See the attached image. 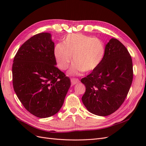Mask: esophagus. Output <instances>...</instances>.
Listing matches in <instances>:
<instances>
[{
	"label": "esophagus",
	"instance_id": "1",
	"mask_svg": "<svg viewBox=\"0 0 146 146\" xmlns=\"http://www.w3.org/2000/svg\"><path fill=\"white\" fill-rule=\"evenodd\" d=\"M70 82H71L72 85H74L79 82V80L78 79H76V78H71L70 79Z\"/></svg>",
	"mask_w": 146,
	"mask_h": 146
}]
</instances>
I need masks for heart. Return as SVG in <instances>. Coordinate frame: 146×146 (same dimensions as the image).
Listing matches in <instances>:
<instances>
[{
    "label": "heart",
    "mask_w": 146,
    "mask_h": 146,
    "mask_svg": "<svg viewBox=\"0 0 146 146\" xmlns=\"http://www.w3.org/2000/svg\"><path fill=\"white\" fill-rule=\"evenodd\" d=\"M105 52V45L100 39L82 33L68 35L63 44H56L54 48L56 63L61 69L68 68L72 55L74 61L68 72L71 76L95 69L102 61Z\"/></svg>",
    "instance_id": "heart-1"
}]
</instances>
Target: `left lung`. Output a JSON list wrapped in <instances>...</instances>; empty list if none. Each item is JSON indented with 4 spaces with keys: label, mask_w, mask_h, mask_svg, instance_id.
Here are the masks:
<instances>
[{
    "label": "left lung",
    "mask_w": 146,
    "mask_h": 146,
    "mask_svg": "<svg viewBox=\"0 0 146 146\" xmlns=\"http://www.w3.org/2000/svg\"><path fill=\"white\" fill-rule=\"evenodd\" d=\"M133 63L126 47L115 38L105 45L101 63L81 82L86 91L82 102L90 113L106 116L125 100L133 80Z\"/></svg>",
    "instance_id": "8db88e82"
}]
</instances>
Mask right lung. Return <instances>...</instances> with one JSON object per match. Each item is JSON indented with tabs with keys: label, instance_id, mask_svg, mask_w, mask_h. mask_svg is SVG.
<instances>
[{
	"label": "right lung",
	"instance_id": "1",
	"mask_svg": "<svg viewBox=\"0 0 146 146\" xmlns=\"http://www.w3.org/2000/svg\"><path fill=\"white\" fill-rule=\"evenodd\" d=\"M54 47L50 33L35 35L21 46L13 60L15 92L25 108L40 118L60 111L70 86L69 78L56 67Z\"/></svg>",
	"mask_w": 146,
	"mask_h": 146
}]
</instances>
